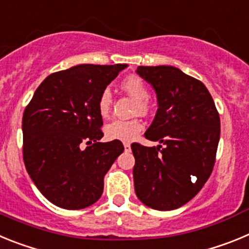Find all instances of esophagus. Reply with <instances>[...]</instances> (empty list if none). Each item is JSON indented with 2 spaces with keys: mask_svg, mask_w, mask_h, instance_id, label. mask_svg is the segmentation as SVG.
Segmentation results:
<instances>
[{
  "mask_svg": "<svg viewBox=\"0 0 249 249\" xmlns=\"http://www.w3.org/2000/svg\"><path fill=\"white\" fill-rule=\"evenodd\" d=\"M123 146H124V149H126V151H129V149H131V143H128V142H126Z\"/></svg>",
  "mask_w": 249,
  "mask_h": 249,
  "instance_id": "1",
  "label": "esophagus"
}]
</instances>
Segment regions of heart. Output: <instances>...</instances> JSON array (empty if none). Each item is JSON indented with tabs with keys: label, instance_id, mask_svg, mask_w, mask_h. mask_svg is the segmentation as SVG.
I'll list each match as a JSON object with an SVG mask.
<instances>
[{
	"label": "heart",
	"instance_id": "heart-1",
	"mask_svg": "<svg viewBox=\"0 0 249 249\" xmlns=\"http://www.w3.org/2000/svg\"><path fill=\"white\" fill-rule=\"evenodd\" d=\"M122 87L127 93L136 98L137 101V107L136 111L140 113H147L149 111V92L147 89L144 81L140 76L136 74H129L126 78H123L121 82ZM112 106V94L109 89H103L98 96L97 101V111L102 117H107L111 111ZM143 122L138 118L133 120H116L113 122L108 123L106 126L105 132L106 137L112 141H122V142H131L140 135L143 129Z\"/></svg>",
	"mask_w": 249,
	"mask_h": 249
}]
</instances>
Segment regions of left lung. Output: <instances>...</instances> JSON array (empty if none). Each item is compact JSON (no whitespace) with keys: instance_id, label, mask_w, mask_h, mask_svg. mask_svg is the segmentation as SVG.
I'll list each match as a JSON object with an SVG mask.
<instances>
[{"instance_id":"left-lung-1","label":"left lung","mask_w":249,"mask_h":249,"mask_svg":"<svg viewBox=\"0 0 249 249\" xmlns=\"http://www.w3.org/2000/svg\"><path fill=\"white\" fill-rule=\"evenodd\" d=\"M137 73L153 86L158 100L144 137L164 146L131 144L136 195L153 210H176L191 201L212 173L219 113L206 86L179 68L140 66Z\"/></svg>"}]
</instances>
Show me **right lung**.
Masks as SVG:
<instances>
[{
  "label": "right lung",
  "instance_id": "add662e5",
  "mask_svg": "<svg viewBox=\"0 0 249 249\" xmlns=\"http://www.w3.org/2000/svg\"><path fill=\"white\" fill-rule=\"evenodd\" d=\"M127 65H78L46 77L22 117L23 162L54 206L81 210L97 202L103 178L124 149L102 143L98 96Z\"/></svg>",
  "mask_w": 249,
  "mask_h": 249
}]
</instances>
